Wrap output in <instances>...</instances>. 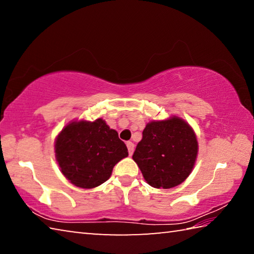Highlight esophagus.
<instances>
[{"label":"esophagus","instance_id":"esophagus-1","mask_svg":"<svg viewBox=\"0 0 254 254\" xmlns=\"http://www.w3.org/2000/svg\"><path fill=\"white\" fill-rule=\"evenodd\" d=\"M127 150H128V154L132 156L133 151H134V144H133L131 141H128V142H127Z\"/></svg>","mask_w":254,"mask_h":254}]
</instances>
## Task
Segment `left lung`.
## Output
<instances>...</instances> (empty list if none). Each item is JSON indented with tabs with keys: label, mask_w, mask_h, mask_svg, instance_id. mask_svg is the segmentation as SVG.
I'll use <instances>...</instances> for the list:
<instances>
[{
	"label": "left lung",
	"mask_w": 254,
	"mask_h": 254,
	"mask_svg": "<svg viewBox=\"0 0 254 254\" xmlns=\"http://www.w3.org/2000/svg\"><path fill=\"white\" fill-rule=\"evenodd\" d=\"M197 151L192 128L174 117L148 123L132 158L150 186L168 189L178 186L191 173Z\"/></svg>",
	"instance_id": "8db88e82"
}]
</instances>
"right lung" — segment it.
<instances>
[{"label":"right lung","instance_id":"1","mask_svg":"<svg viewBox=\"0 0 254 254\" xmlns=\"http://www.w3.org/2000/svg\"><path fill=\"white\" fill-rule=\"evenodd\" d=\"M55 149L62 173L80 188H94L105 183L113 167L128 156L118 132L102 119L68 124L56 139Z\"/></svg>","mask_w":254,"mask_h":254}]
</instances>
